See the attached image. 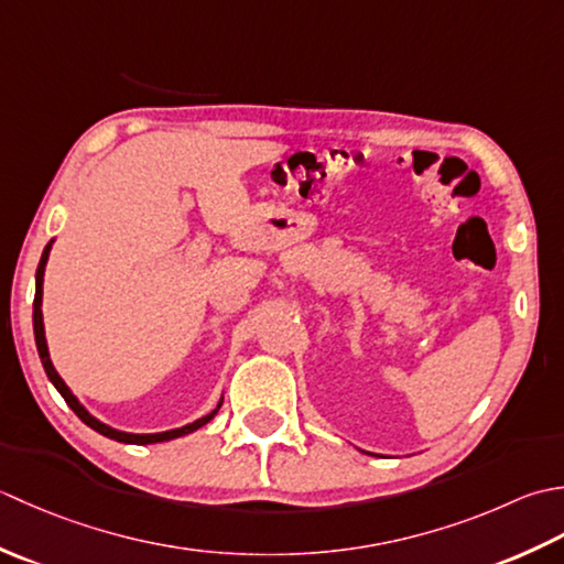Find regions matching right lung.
I'll return each instance as SVG.
<instances>
[{
	"label": "right lung",
	"instance_id": "1",
	"mask_svg": "<svg viewBox=\"0 0 564 564\" xmlns=\"http://www.w3.org/2000/svg\"><path fill=\"white\" fill-rule=\"evenodd\" d=\"M48 252H51V243L45 246L43 256H41V262H39V270H36V299H33V333H36V348H39V355H41V362H43V370H45V375H48V379H51V382L55 384L57 392L63 394V399L67 401V406H70V409L77 413L79 421H85L89 429H95L97 433L107 435V438H111V441H119V443H133V445H148V443H163V441L180 438V435H187V433H192V431L202 429L204 423H209V421L216 416V411H218V406H221V404H218V406L209 413V416H204V419H199V421H194V423H189V426H182V429H175V431H165V433H148V435H135V433L113 431V429L105 426V423H101V421H97L95 416H89L87 409H85L83 404H79V401L73 397L70 389H67V384L63 382L61 375L55 372V367H53V362H51V355H48V346H45L43 314H41V296H43V270H45V262H48Z\"/></svg>",
	"mask_w": 564,
	"mask_h": 564
}]
</instances>
